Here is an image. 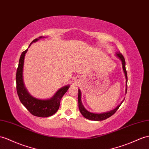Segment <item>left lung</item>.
<instances>
[{
	"label": "left lung",
	"instance_id": "1",
	"mask_svg": "<svg viewBox=\"0 0 149 149\" xmlns=\"http://www.w3.org/2000/svg\"><path fill=\"white\" fill-rule=\"evenodd\" d=\"M116 56L119 58L122 62V65H123V69L124 71V73L125 74V77L126 79H127V70H126V68H125V60L124 56L123 55L121 54V53H116ZM126 91H127V89H126ZM78 102H79V108L80 110V112L82 114V116L87 118V119L90 120H93V121H101V120H104L107 119L109 117L111 116L113 114L116 113V111L118 109V108H120V105L117 106V108H115L114 109L112 110L111 111L109 112H106L104 113H101V114H97V113H93L89 112L88 111L85 109V108L84 107V106L82 105V101H81V91L79 89V94H78Z\"/></svg>",
	"mask_w": 149,
	"mask_h": 149
}]
</instances>
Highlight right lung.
Masks as SVG:
<instances>
[{
  "mask_svg": "<svg viewBox=\"0 0 149 149\" xmlns=\"http://www.w3.org/2000/svg\"><path fill=\"white\" fill-rule=\"evenodd\" d=\"M42 38L41 36L39 38ZM38 39H35L31 43H34ZM29 45V47H30ZM28 49L21 53L18 67L16 72V89L17 95L21 103L23 104L33 115L38 117H48L55 114L59 108L60 102L63 95L69 88V86H66L58 90L50 100H41L31 96L25 88L22 79V70H23L24 59Z\"/></svg>",
  "mask_w": 149,
  "mask_h": 149,
  "instance_id": "add662e5",
  "label": "right lung"
}]
</instances>
